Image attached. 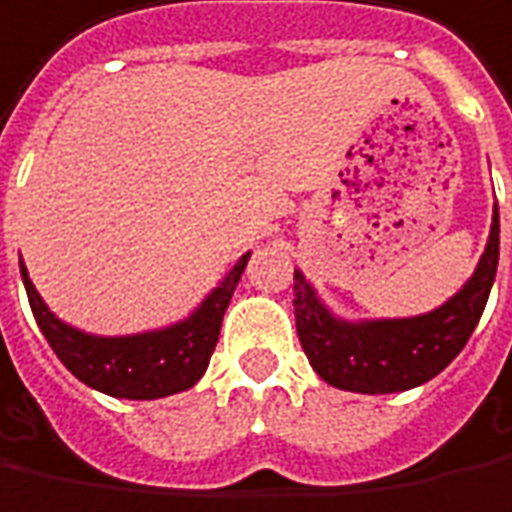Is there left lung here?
<instances>
[{
    "mask_svg": "<svg viewBox=\"0 0 512 512\" xmlns=\"http://www.w3.org/2000/svg\"><path fill=\"white\" fill-rule=\"evenodd\" d=\"M499 264V209L474 276L435 312L348 323L334 317L295 270V326L317 376L351 393H401L435 379L468 343L491 295Z\"/></svg>",
    "mask_w": 512,
    "mask_h": 512,
    "instance_id": "obj_1",
    "label": "left lung"
}]
</instances>
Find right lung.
I'll return each mask as SVG.
<instances>
[{
	"label": "right lung",
	"instance_id": "right-lung-1",
	"mask_svg": "<svg viewBox=\"0 0 512 512\" xmlns=\"http://www.w3.org/2000/svg\"><path fill=\"white\" fill-rule=\"evenodd\" d=\"M250 253H245L234 270L222 278L220 287L197 306L192 315L158 331L130 334V337H94L86 331L63 323L49 312L41 295L27 276V267L19 262L24 290L30 298L38 329L58 354L66 368L88 387L114 398H164L189 390L209 368L214 345L220 337L222 315L231 303L239 278L245 273Z\"/></svg>",
	"mask_w": 512,
	"mask_h": 512
}]
</instances>
